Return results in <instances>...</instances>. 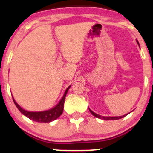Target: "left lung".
Here are the masks:
<instances>
[{"label": "left lung", "instance_id": "1", "mask_svg": "<svg viewBox=\"0 0 153 153\" xmlns=\"http://www.w3.org/2000/svg\"><path fill=\"white\" fill-rule=\"evenodd\" d=\"M137 42H138V41H137ZM89 112H90L91 113H92V115H94V116H95L96 118H101V119H104V120H117V119H120V118H123V117L126 116V115H127V114H126V115H123V116H118V117H104V116H101V115H98V114L95 113V112H92V111L89 108Z\"/></svg>", "mask_w": 153, "mask_h": 153}]
</instances>
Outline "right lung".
<instances>
[{"instance_id": "1", "label": "right lung", "mask_w": 153, "mask_h": 153, "mask_svg": "<svg viewBox=\"0 0 153 153\" xmlns=\"http://www.w3.org/2000/svg\"><path fill=\"white\" fill-rule=\"evenodd\" d=\"M69 87L67 88L66 89L65 92H64V96L62 97L61 100L60 101V102L57 104V106H55V107L52 108V109H49V110L44 111V112H29V111L24 110V109L21 107L14 100L13 101L15 103V106H17L18 109H19L20 112L22 114H24L25 116H27V118H29V119L32 120L34 121H36V122H42V123H49L51 122L52 121H55V119L58 118L60 115H61V114L63 113V110H64V101H65L66 95L69 90Z\"/></svg>"}]
</instances>
